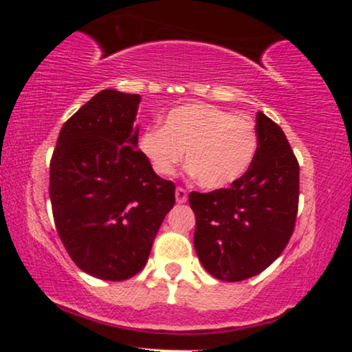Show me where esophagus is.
<instances>
[{"label":"esophagus","mask_w":352,"mask_h":352,"mask_svg":"<svg viewBox=\"0 0 352 352\" xmlns=\"http://www.w3.org/2000/svg\"><path fill=\"white\" fill-rule=\"evenodd\" d=\"M175 199H177V204H185V201H187V199H188V192L185 188L177 187Z\"/></svg>","instance_id":"esophagus-1"}]
</instances>
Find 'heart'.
I'll return each instance as SVG.
<instances>
[{
  "label": "heart",
  "instance_id": "obj_1",
  "mask_svg": "<svg viewBox=\"0 0 352 352\" xmlns=\"http://www.w3.org/2000/svg\"><path fill=\"white\" fill-rule=\"evenodd\" d=\"M140 151L159 175L172 177L187 159L201 187L223 188L240 179L258 151L253 120L204 102L175 107L164 127H151L140 137Z\"/></svg>",
  "mask_w": 352,
  "mask_h": 352
}]
</instances>
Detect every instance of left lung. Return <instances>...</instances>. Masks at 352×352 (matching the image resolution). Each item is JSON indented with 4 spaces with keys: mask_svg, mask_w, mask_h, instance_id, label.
<instances>
[{
    "mask_svg": "<svg viewBox=\"0 0 352 352\" xmlns=\"http://www.w3.org/2000/svg\"><path fill=\"white\" fill-rule=\"evenodd\" d=\"M258 151L230 188L192 192L195 252L221 281L260 274L280 256L294 232L300 200V164L285 132L256 114Z\"/></svg>",
    "mask_w": 352,
    "mask_h": 352,
    "instance_id": "left-lung-1",
    "label": "left lung"
}]
</instances>
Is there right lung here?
Listing matches in <instances>:
<instances>
[{
    "instance_id": "right-lung-1",
    "label": "right lung",
    "mask_w": 352,
    "mask_h": 352,
    "mask_svg": "<svg viewBox=\"0 0 352 352\" xmlns=\"http://www.w3.org/2000/svg\"><path fill=\"white\" fill-rule=\"evenodd\" d=\"M140 96L106 89L60 129L50 165L56 230L71 260L99 280L144 268L175 185L137 148Z\"/></svg>"
}]
</instances>
